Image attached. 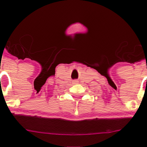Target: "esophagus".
Returning <instances> with one entry per match:
<instances>
[{
	"mask_svg": "<svg viewBox=\"0 0 147 147\" xmlns=\"http://www.w3.org/2000/svg\"><path fill=\"white\" fill-rule=\"evenodd\" d=\"M73 82L74 83V84H76V83H77V80H74V81H73Z\"/></svg>",
	"mask_w": 147,
	"mask_h": 147,
	"instance_id": "34e87169",
	"label": "esophagus"
}]
</instances>
